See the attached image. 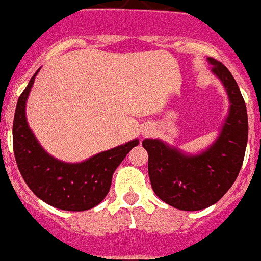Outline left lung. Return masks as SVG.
I'll return each instance as SVG.
<instances>
[{
  "label": "left lung",
  "instance_id": "8db88e82",
  "mask_svg": "<svg viewBox=\"0 0 261 261\" xmlns=\"http://www.w3.org/2000/svg\"><path fill=\"white\" fill-rule=\"evenodd\" d=\"M207 60L230 101L229 115L214 145L200 155L188 156L159 140L142 142L148 153L153 192L168 205L186 212L212 206L232 187L244 163L249 136L246 105L234 78L220 61Z\"/></svg>",
  "mask_w": 261,
  "mask_h": 261
}]
</instances>
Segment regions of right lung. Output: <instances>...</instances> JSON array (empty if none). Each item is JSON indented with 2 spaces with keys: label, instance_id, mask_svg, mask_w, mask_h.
Instances as JSON below:
<instances>
[{
  "label": "right lung",
  "instance_id": "right-lung-1",
  "mask_svg": "<svg viewBox=\"0 0 261 261\" xmlns=\"http://www.w3.org/2000/svg\"><path fill=\"white\" fill-rule=\"evenodd\" d=\"M37 73L38 70L17 100L15 110L12 146L19 172L32 192L51 206L68 212L92 209L106 197L114 172L138 141L103 151L79 164L63 163L49 156L25 119L27 98Z\"/></svg>",
  "mask_w": 261,
  "mask_h": 261
}]
</instances>
